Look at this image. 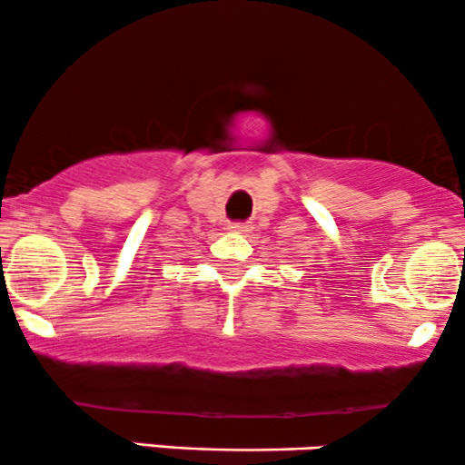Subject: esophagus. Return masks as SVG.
I'll return each instance as SVG.
<instances>
[{"mask_svg": "<svg viewBox=\"0 0 465 465\" xmlns=\"http://www.w3.org/2000/svg\"><path fill=\"white\" fill-rule=\"evenodd\" d=\"M228 228H231L232 232H248V231H250V223H245V222H232Z\"/></svg>", "mask_w": 465, "mask_h": 465, "instance_id": "34e87169", "label": "esophagus"}]
</instances>
